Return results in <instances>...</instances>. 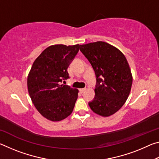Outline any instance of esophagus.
<instances>
[{
    "label": "esophagus",
    "mask_w": 159,
    "mask_h": 159,
    "mask_svg": "<svg viewBox=\"0 0 159 159\" xmlns=\"http://www.w3.org/2000/svg\"><path fill=\"white\" fill-rule=\"evenodd\" d=\"M85 90H86V88H81V89H80V92L81 93H83L85 92Z\"/></svg>",
    "instance_id": "34e87169"
}]
</instances>
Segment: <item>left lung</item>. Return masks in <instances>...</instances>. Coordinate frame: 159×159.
<instances>
[{"mask_svg":"<svg viewBox=\"0 0 159 159\" xmlns=\"http://www.w3.org/2000/svg\"><path fill=\"white\" fill-rule=\"evenodd\" d=\"M79 48L96 76L95 95L88 104L95 114L109 116L121 108L130 92L133 77L128 61L119 50L103 41Z\"/></svg>","mask_w":159,"mask_h":159,"instance_id":"1","label":"left lung"}]
</instances>
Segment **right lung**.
Segmentation results:
<instances>
[{
	"label": "right lung",
	"instance_id": "1",
	"mask_svg": "<svg viewBox=\"0 0 159 159\" xmlns=\"http://www.w3.org/2000/svg\"><path fill=\"white\" fill-rule=\"evenodd\" d=\"M79 50V45H55L36 58L27 79L28 91L35 107L52 121L64 119L73 111L79 90L60 85L69 79L67 69Z\"/></svg>",
	"mask_w": 159,
	"mask_h": 159
}]
</instances>
